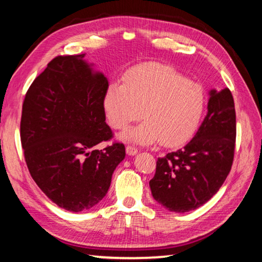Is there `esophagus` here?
I'll list each match as a JSON object with an SVG mask.
<instances>
[{
	"label": "esophagus",
	"instance_id": "34e87169",
	"mask_svg": "<svg viewBox=\"0 0 262 262\" xmlns=\"http://www.w3.org/2000/svg\"><path fill=\"white\" fill-rule=\"evenodd\" d=\"M126 152L128 155H130V156H134V155L137 154V148L133 147V145H127V147H126Z\"/></svg>",
	"mask_w": 262,
	"mask_h": 262
}]
</instances>
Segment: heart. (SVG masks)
Listing matches in <instances>:
<instances>
[{"mask_svg":"<svg viewBox=\"0 0 262 262\" xmlns=\"http://www.w3.org/2000/svg\"><path fill=\"white\" fill-rule=\"evenodd\" d=\"M205 103V92L199 84L168 66L151 62L129 70L123 84H110L104 110L111 127L118 130L126 129L141 115L145 119L123 139L140 144L159 141L165 147H178L196 130Z\"/></svg>","mask_w":262,"mask_h":262,"instance_id":"b5f03b06","label":"heart"}]
</instances>
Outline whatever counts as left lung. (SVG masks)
<instances>
[{"mask_svg":"<svg viewBox=\"0 0 262 262\" xmlns=\"http://www.w3.org/2000/svg\"><path fill=\"white\" fill-rule=\"evenodd\" d=\"M236 111L231 91L211 90L208 113L184 148L159 157L149 181L152 196L167 210L186 212L210 200L231 170Z\"/></svg>","mask_w":262,"mask_h":262,"instance_id":"obj_1","label":"left lung"}]
</instances>
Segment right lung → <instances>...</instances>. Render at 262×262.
Returning a JSON list of instances; mask_svg holds the SVG:
<instances>
[{
	"label": "right lung",
	"instance_id": "obj_1",
	"mask_svg": "<svg viewBox=\"0 0 262 262\" xmlns=\"http://www.w3.org/2000/svg\"><path fill=\"white\" fill-rule=\"evenodd\" d=\"M84 54L60 55L31 84L23 101L20 142L35 184L66 210L90 209L110 188L125 145L110 141L104 97L108 82L94 74Z\"/></svg>",
	"mask_w": 262,
	"mask_h": 262
}]
</instances>
